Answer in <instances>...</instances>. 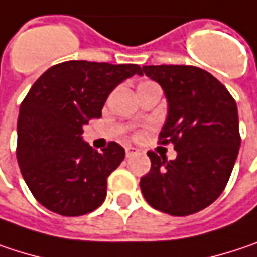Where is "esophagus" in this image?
Segmentation results:
<instances>
[{
	"mask_svg": "<svg viewBox=\"0 0 257 257\" xmlns=\"http://www.w3.org/2000/svg\"><path fill=\"white\" fill-rule=\"evenodd\" d=\"M125 153H126V157H131V156H134V154L140 153V150H138V149H135V147L126 146V147H125Z\"/></svg>",
	"mask_w": 257,
	"mask_h": 257,
	"instance_id": "1",
	"label": "esophagus"
}]
</instances>
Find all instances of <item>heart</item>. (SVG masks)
Instances as JSON below:
<instances>
[{"mask_svg": "<svg viewBox=\"0 0 257 257\" xmlns=\"http://www.w3.org/2000/svg\"><path fill=\"white\" fill-rule=\"evenodd\" d=\"M146 83H150V82H146ZM141 85H144V83H141Z\"/></svg>", "mask_w": 257, "mask_h": 257, "instance_id": "1", "label": "heart"}]
</instances>
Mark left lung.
Listing matches in <instances>:
<instances>
[{
    "instance_id": "obj_1",
    "label": "left lung",
    "mask_w": 257,
    "mask_h": 257,
    "mask_svg": "<svg viewBox=\"0 0 257 257\" xmlns=\"http://www.w3.org/2000/svg\"><path fill=\"white\" fill-rule=\"evenodd\" d=\"M168 101L160 143H172L176 159L150 152L152 169L140 181L147 203L163 213L187 216L219 197L235 165L241 138L238 110L228 89L194 66H143Z\"/></svg>"
}]
</instances>
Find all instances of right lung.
Masks as SVG:
<instances>
[{
	"instance_id": "right-lung-1",
	"label": "right lung",
	"mask_w": 257,
	"mask_h": 257,
	"mask_svg": "<svg viewBox=\"0 0 257 257\" xmlns=\"http://www.w3.org/2000/svg\"><path fill=\"white\" fill-rule=\"evenodd\" d=\"M141 75L138 64L64 61L44 72L29 89L17 119V163L34 197L63 216L100 207L107 178L125 159L110 143L95 152L83 141V126L100 119L110 92Z\"/></svg>"
}]
</instances>
